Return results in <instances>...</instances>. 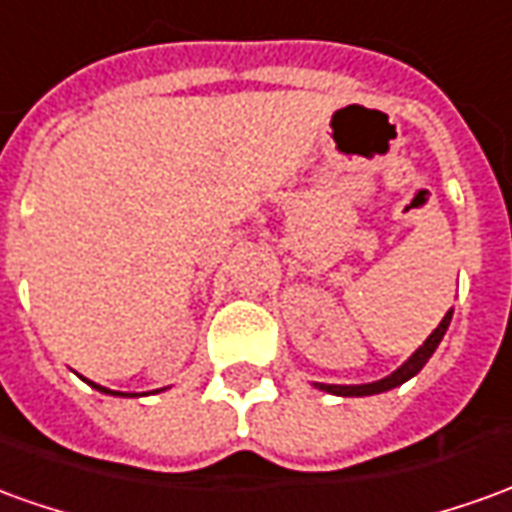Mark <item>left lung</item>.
<instances>
[{
  "label": "left lung",
  "instance_id": "left-lung-1",
  "mask_svg": "<svg viewBox=\"0 0 512 512\" xmlns=\"http://www.w3.org/2000/svg\"><path fill=\"white\" fill-rule=\"evenodd\" d=\"M449 321H452V310L441 318V324H438V327L432 330L430 338L421 343L416 352L410 355V360H407L405 366L396 368L391 377H385V380H377V382H368V385H324V382H316V388H321V391H327V393H338V396H371V393L391 391V388L402 385V382H407L410 377H416L418 371L424 368V363L430 360L432 352L438 349V343H441L443 332H446V327H449Z\"/></svg>",
  "mask_w": 512,
  "mask_h": 512
}]
</instances>
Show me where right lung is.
<instances>
[{
	"mask_svg": "<svg viewBox=\"0 0 512 512\" xmlns=\"http://www.w3.org/2000/svg\"><path fill=\"white\" fill-rule=\"evenodd\" d=\"M91 385H94V382H91ZM94 388L102 393H116V396H124V393H119V391H107V388H102V385H94ZM130 396H135V393H130Z\"/></svg>",
	"mask_w": 512,
	"mask_h": 512,
	"instance_id": "add662e5",
	"label": "right lung"
}]
</instances>
